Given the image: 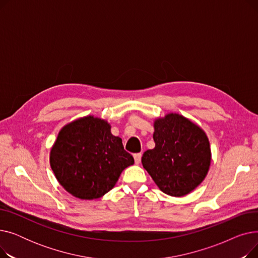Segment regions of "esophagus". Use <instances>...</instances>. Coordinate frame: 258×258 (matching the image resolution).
Wrapping results in <instances>:
<instances>
[{
  "mask_svg": "<svg viewBox=\"0 0 258 258\" xmlns=\"http://www.w3.org/2000/svg\"><path fill=\"white\" fill-rule=\"evenodd\" d=\"M141 154H135L134 155V159H135V163L136 164H139L141 162Z\"/></svg>",
  "mask_w": 258,
  "mask_h": 258,
  "instance_id": "34e87169",
  "label": "esophagus"
}]
</instances>
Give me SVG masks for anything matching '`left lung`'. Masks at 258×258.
Returning <instances> with one entry per match:
<instances>
[{"label": "left lung", "instance_id": "obj_1", "mask_svg": "<svg viewBox=\"0 0 258 258\" xmlns=\"http://www.w3.org/2000/svg\"><path fill=\"white\" fill-rule=\"evenodd\" d=\"M155 148L141 159L144 169L161 191L184 197L204 181L211 164V148L205 131L178 113L154 120Z\"/></svg>", "mask_w": 258, "mask_h": 258}]
</instances>
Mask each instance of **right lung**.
<instances>
[{
    "instance_id": "add662e5",
    "label": "right lung",
    "mask_w": 258,
    "mask_h": 258,
    "mask_svg": "<svg viewBox=\"0 0 258 258\" xmlns=\"http://www.w3.org/2000/svg\"><path fill=\"white\" fill-rule=\"evenodd\" d=\"M50 166L66 191L96 200L114 188L121 172L134 164L122 139L105 119L88 115L67 123L50 151Z\"/></svg>"
}]
</instances>
